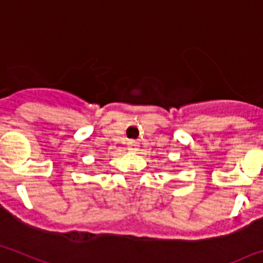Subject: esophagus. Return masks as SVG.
<instances>
[{"mask_svg":"<svg viewBox=\"0 0 263 263\" xmlns=\"http://www.w3.org/2000/svg\"><path fill=\"white\" fill-rule=\"evenodd\" d=\"M138 142L137 141H129L127 142V147H129V150H132V151H136V150H138Z\"/></svg>","mask_w":263,"mask_h":263,"instance_id":"1","label":"esophagus"}]
</instances>
